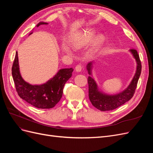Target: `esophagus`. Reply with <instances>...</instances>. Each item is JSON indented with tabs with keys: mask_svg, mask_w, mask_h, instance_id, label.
<instances>
[{
	"mask_svg": "<svg viewBox=\"0 0 153 153\" xmlns=\"http://www.w3.org/2000/svg\"><path fill=\"white\" fill-rule=\"evenodd\" d=\"M82 69V66L80 65V64H79V65H77L75 67V70L76 72H81Z\"/></svg>",
	"mask_w": 153,
	"mask_h": 153,
	"instance_id": "obj_1",
	"label": "esophagus"
}]
</instances>
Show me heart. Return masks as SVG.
<instances>
[{
	"label": "heart",
	"instance_id": "b5f03b06",
	"mask_svg": "<svg viewBox=\"0 0 153 153\" xmlns=\"http://www.w3.org/2000/svg\"><path fill=\"white\" fill-rule=\"evenodd\" d=\"M96 32L92 29H87L82 31L73 36L71 39V46L75 49H80L84 48L92 42V50H95L101 47L103 44L104 38L102 35L95 36ZM62 50L64 52L68 54L71 53V50L68 45H62Z\"/></svg>",
	"mask_w": 153,
	"mask_h": 153
}]
</instances>
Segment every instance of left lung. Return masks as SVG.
<instances>
[{"label": "left lung", "instance_id": "obj_1", "mask_svg": "<svg viewBox=\"0 0 153 153\" xmlns=\"http://www.w3.org/2000/svg\"><path fill=\"white\" fill-rule=\"evenodd\" d=\"M129 52L132 54L137 63L135 75H134L130 84L126 89L115 94H106L99 89L98 85L97 84L94 77L92 76V69L93 68L94 62L92 61L87 64L86 68L89 75V77H88L89 98L92 105L97 109L101 111L112 110L127 102L133 96L138 80L140 76L142 65L137 51L135 49H130Z\"/></svg>", "mask_w": 153, "mask_h": 153}]
</instances>
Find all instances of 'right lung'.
<instances>
[{
	"label": "right lung",
	"mask_w": 153,
	"mask_h": 153,
	"mask_svg": "<svg viewBox=\"0 0 153 153\" xmlns=\"http://www.w3.org/2000/svg\"><path fill=\"white\" fill-rule=\"evenodd\" d=\"M48 24L40 22L36 27ZM32 34L30 32V34ZM73 69H59L52 78L40 85H32L25 82L20 71L18 52H16L12 67V76L16 89L22 99L38 108H52L61 100L63 94L64 86L72 76Z\"/></svg>",
	"instance_id": "add662e5"
}]
</instances>
